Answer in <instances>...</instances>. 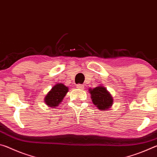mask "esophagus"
<instances>
[{
    "mask_svg": "<svg viewBox=\"0 0 157 157\" xmlns=\"http://www.w3.org/2000/svg\"><path fill=\"white\" fill-rule=\"evenodd\" d=\"M76 86H77V88H78V89H83L84 88V85L81 84H77Z\"/></svg>",
    "mask_w": 157,
    "mask_h": 157,
    "instance_id": "34e87169",
    "label": "esophagus"
}]
</instances>
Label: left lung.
<instances>
[{"label": "left lung", "instance_id": "obj_1", "mask_svg": "<svg viewBox=\"0 0 157 157\" xmlns=\"http://www.w3.org/2000/svg\"><path fill=\"white\" fill-rule=\"evenodd\" d=\"M89 91L93 102L99 109H108L113 105L112 97L105 87L97 86L94 89H89Z\"/></svg>", "mask_w": 157, "mask_h": 157}]
</instances>
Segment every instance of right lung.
<instances>
[{"label": "right lung", "mask_w": 157, "mask_h": 157, "mask_svg": "<svg viewBox=\"0 0 157 157\" xmlns=\"http://www.w3.org/2000/svg\"><path fill=\"white\" fill-rule=\"evenodd\" d=\"M68 88L63 84H57L54 86L45 98L47 105L55 107L62 102L63 98L67 94Z\"/></svg>", "instance_id": "obj_1"}]
</instances>
